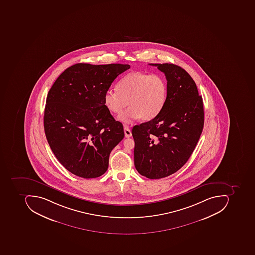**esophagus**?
I'll use <instances>...</instances> for the list:
<instances>
[{
	"label": "esophagus",
	"mask_w": 255,
	"mask_h": 255,
	"mask_svg": "<svg viewBox=\"0 0 255 255\" xmlns=\"http://www.w3.org/2000/svg\"><path fill=\"white\" fill-rule=\"evenodd\" d=\"M124 133H125V136L127 137V138H129V137L131 136V130H130L129 128L127 127V126L124 127Z\"/></svg>",
	"instance_id": "obj_1"
}]
</instances>
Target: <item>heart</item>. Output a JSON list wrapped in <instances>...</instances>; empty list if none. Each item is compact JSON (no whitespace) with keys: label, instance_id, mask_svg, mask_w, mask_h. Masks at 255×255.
<instances>
[{"label":"heart","instance_id":"obj_1","mask_svg":"<svg viewBox=\"0 0 255 255\" xmlns=\"http://www.w3.org/2000/svg\"><path fill=\"white\" fill-rule=\"evenodd\" d=\"M168 95L166 80L159 74L130 72L120 79L117 89H109L104 94V105L125 124L141 118L148 121L163 109Z\"/></svg>","mask_w":255,"mask_h":255}]
</instances>
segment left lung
I'll list each match as a JSON object with an SVG mask.
<instances>
[{
  "instance_id": "1",
  "label": "left lung",
  "mask_w": 255,
  "mask_h": 255,
  "mask_svg": "<svg viewBox=\"0 0 255 255\" xmlns=\"http://www.w3.org/2000/svg\"><path fill=\"white\" fill-rule=\"evenodd\" d=\"M165 73L168 95L163 109L150 121L135 126L134 164L140 175L151 179L176 172L190 158L204 127L202 97L182 67L149 63Z\"/></svg>"
}]
</instances>
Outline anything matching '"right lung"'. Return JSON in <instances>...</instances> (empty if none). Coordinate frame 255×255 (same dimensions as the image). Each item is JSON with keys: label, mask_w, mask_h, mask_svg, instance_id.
<instances>
[{"label": "right lung", "mask_w": 255, "mask_h": 255, "mask_svg": "<svg viewBox=\"0 0 255 255\" xmlns=\"http://www.w3.org/2000/svg\"><path fill=\"white\" fill-rule=\"evenodd\" d=\"M128 64L77 63L59 76L46 100L43 126L52 151L69 172L84 178L107 172L123 124L104 105V94Z\"/></svg>", "instance_id": "1"}]
</instances>
